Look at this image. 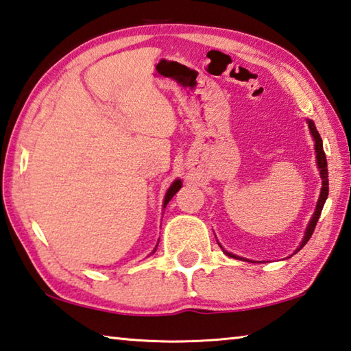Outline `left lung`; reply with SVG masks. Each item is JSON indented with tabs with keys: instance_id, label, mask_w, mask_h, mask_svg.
Here are the masks:
<instances>
[{
	"instance_id": "1",
	"label": "left lung",
	"mask_w": 351,
	"mask_h": 351,
	"mask_svg": "<svg viewBox=\"0 0 351 351\" xmlns=\"http://www.w3.org/2000/svg\"><path fill=\"white\" fill-rule=\"evenodd\" d=\"M308 122V128H310V133L313 136V141H315V153H316V163H318V169H319V174H321V180H322V188H321V195H319V200L318 204H316V209H315V214L312 217V220H310L308 226L306 229V234H304L302 241L300 244V247L295 250L293 254L300 252V250L306 246V243L310 240V237H312L313 230L316 228V223L319 220V215H321V210L324 208V203L327 200V195H328V171H327V158H326V153H324V148H322V138L318 133V130H316L315 123L312 121H307ZM221 247V246H220ZM223 252L226 254L230 258H237V260H244L241 256H237L230 252H226V250L223 249Z\"/></svg>"
}]
</instances>
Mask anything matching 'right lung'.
<instances>
[{
    "instance_id": "1",
    "label": "right lung",
    "mask_w": 351,
    "mask_h": 351,
    "mask_svg": "<svg viewBox=\"0 0 351 351\" xmlns=\"http://www.w3.org/2000/svg\"><path fill=\"white\" fill-rule=\"evenodd\" d=\"M182 188V180H176L173 184H171L169 186V189H168V193H167V195H165V202H163V206L167 208V204L169 203V200L171 198H173L174 195H176V193L178 189ZM156 249H157V246H156ZM156 249L153 250V252H156Z\"/></svg>"
}]
</instances>
